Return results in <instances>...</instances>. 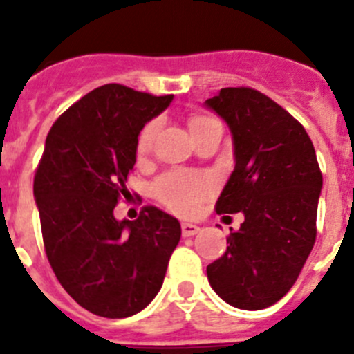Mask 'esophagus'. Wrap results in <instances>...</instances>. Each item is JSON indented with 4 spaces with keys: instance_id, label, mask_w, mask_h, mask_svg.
Returning a JSON list of instances; mask_svg holds the SVG:
<instances>
[{
    "instance_id": "34e87169",
    "label": "esophagus",
    "mask_w": 354,
    "mask_h": 354,
    "mask_svg": "<svg viewBox=\"0 0 354 354\" xmlns=\"http://www.w3.org/2000/svg\"><path fill=\"white\" fill-rule=\"evenodd\" d=\"M200 232V227L195 223H183V236L184 237H189V236H195V234Z\"/></svg>"
}]
</instances>
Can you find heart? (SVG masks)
<instances>
[{
    "label": "heart",
    "mask_w": 354,
    "mask_h": 354,
    "mask_svg": "<svg viewBox=\"0 0 354 354\" xmlns=\"http://www.w3.org/2000/svg\"><path fill=\"white\" fill-rule=\"evenodd\" d=\"M214 118L211 117H193L189 120V129L195 131L198 127L205 126ZM158 120L149 122L140 133L138 138V152L147 154L152 149L156 133H158ZM212 180L205 175L193 174V171H170V174L162 175L161 179L156 183V193L162 204L170 207L171 211L179 212V214H193L200 204L207 198L209 193L212 192Z\"/></svg>",
    "instance_id": "heart-1"
}]
</instances>
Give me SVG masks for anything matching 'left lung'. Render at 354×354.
<instances>
[{
	"label": "left lung",
	"mask_w": 354,
	"mask_h": 354,
	"mask_svg": "<svg viewBox=\"0 0 354 354\" xmlns=\"http://www.w3.org/2000/svg\"><path fill=\"white\" fill-rule=\"evenodd\" d=\"M205 106L227 122L236 161L216 212L245 214L209 283L228 305L261 310L289 292L314 248L323 175L305 127L264 93L221 88Z\"/></svg>",
	"instance_id": "obj_1"
}]
</instances>
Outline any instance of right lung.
Returning a JSON list of instances; mask_svg holds the SVG:
<instances>
[{
  "label": "right lung",
  "instance_id": "right-lung-1",
  "mask_svg": "<svg viewBox=\"0 0 354 354\" xmlns=\"http://www.w3.org/2000/svg\"><path fill=\"white\" fill-rule=\"evenodd\" d=\"M171 99L104 84L60 115L46 138L33 180L46 255L62 287L101 317L143 310L179 245L180 223L154 205L134 221L113 216L140 131Z\"/></svg>",
  "mask_w": 354,
  "mask_h": 354
}]
</instances>
